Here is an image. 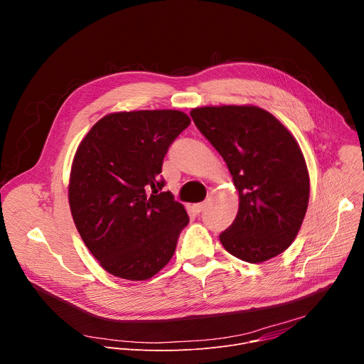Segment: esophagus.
<instances>
[{"label": "esophagus", "instance_id": "34e87169", "mask_svg": "<svg viewBox=\"0 0 364 364\" xmlns=\"http://www.w3.org/2000/svg\"><path fill=\"white\" fill-rule=\"evenodd\" d=\"M205 205H207V203H205V201H203V203H197V204H194L193 207H194L196 213H201V212L205 209Z\"/></svg>", "mask_w": 364, "mask_h": 364}]
</instances>
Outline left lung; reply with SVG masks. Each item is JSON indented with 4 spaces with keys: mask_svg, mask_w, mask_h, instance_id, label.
Listing matches in <instances>:
<instances>
[{
    "mask_svg": "<svg viewBox=\"0 0 364 364\" xmlns=\"http://www.w3.org/2000/svg\"><path fill=\"white\" fill-rule=\"evenodd\" d=\"M190 115L226 161L239 191L237 216L220 233L225 249L250 264L282 253L296 237L309 197L295 138L256 107H204Z\"/></svg>",
    "mask_w": 364,
    "mask_h": 364,
    "instance_id": "1",
    "label": "left lung"
}]
</instances>
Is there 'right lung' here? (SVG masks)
<instances>
[{
    "mask_svg": "<svg viewBox=\"0 0 364 364\" xmlns=\"http://www.w3.org/2000/svg\"><path fill=\"white\" fill-rule=\"evenodd\" d=\"M190 125L180 111L107 115L80 142L70 173V210L85 245L109 274L144 281L161 271L188 225L160 176L170 145Z\"/></svg>",
    "mask_w": 364,
    "mask_h": 364,
    "instance_id": "1",
    "label": "right lung"
}]
</instances>
